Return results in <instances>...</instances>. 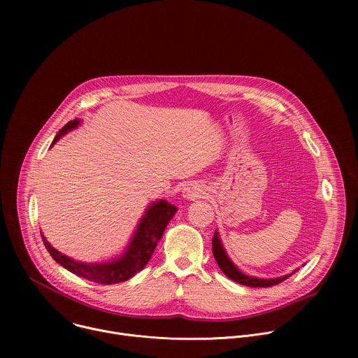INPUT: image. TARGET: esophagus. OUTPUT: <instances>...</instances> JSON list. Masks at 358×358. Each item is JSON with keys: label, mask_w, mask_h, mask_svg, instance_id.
I'll return each mask as SVG.
<instances>
[{"label": "esophagus", "mask_w": 358, "mask_h": 358, "mask_svg": "<svg viewBox=\"0 0 358 358\" xmlns=\"http://www.w3.org/2000/svg\"><path fill=\"white\" fill-rule=\"evenodd\" d=\"M187 199H194L195 196H198V194H196V191L194 189V188H191V187H188V188H185V191H184V194H182Z\"/></svg>", "instance_id": "obj_1"}]
</instances>
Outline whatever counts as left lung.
<instances>
[{
    "mask_svg": "<svg viewBox=\"0 0 358 358\" xmlns=\"http://www.w3.org/2000/svg\"><path fill=\"white\" fill-rule=\"evenodd\" d=\"M213 252H214V258L218 264V266L221 268V271L234 282L241 283L243 286H249V287H271L275 285H279L280 282H283L285 279H287L289 276H282V278H276V279H258V278H252V276H246L242 272H239L236 269V266L228 259L227 253L221 245V241L218 238V232H215L214 238H213Z\"/></svg>",
    "mask_w": 358,
    "mask_h": 358,
    "instance_id": "8db88e82",
    "label": "left lung"
}]
</instances>
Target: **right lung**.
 I'll return each mask as SVG.
<instances>
[{"mask_svg":"<svg viewBox=\"0 0 358 358\" xmlns=\"http://www.w3.org/2000/svg\"><path fill=\"white\" fill-rule=\"evenodd\" d=\"M79 123H80L79 119H75L66 123L61 129V131L57 134L52 144H55L62 134L75 129ZM176 213H177V208L164 199L151 203V206L147 208L145 214L143 215L137 227V232L134 234V238L130 242V246L126 250V253L120 259L109 264L87 265V264L76 262L65 257V255L58 252L55 248L50 246L43 238V235H42V239H43V245L50 253V257H52L61 266H64L69 272L94 283L113 285V283H120L130 279L148 264L152 252H155L157 246V242L163 236V232L167 224L170 222V220L174 217Z\"/></svg>","mask_w":358,"mask_h":358,"instance_id":"obj_1","label":"right lung"}]
</instances>
